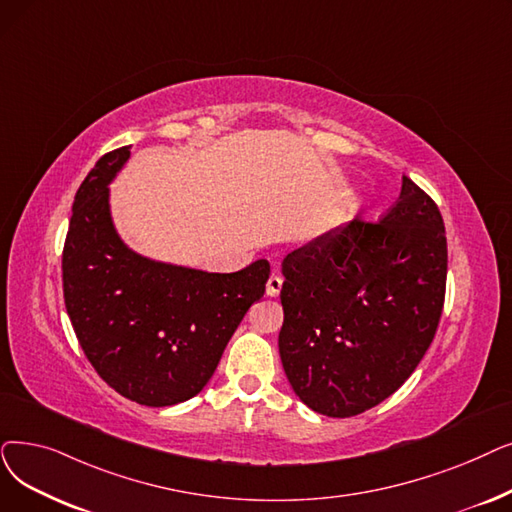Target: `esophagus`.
<instances>
[{
	"mask_svg": "<svg viewBox=\"0 0 512 512\" xmlns=\"http://www.w3.org/2000/svg\"><path fill=\"white\" fill-rule=\"evenodd\" d=\"M282 291V278L280 276H270L268 280V286H265V293H268V297H278Z\"/></svg>",
	"mask_w": 512,
	"mask_h": 512,
	"instance_id": "esophagus-1",
	"label": "esophagus"
}]
</instances>
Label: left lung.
Segmentation results:
<instances>
[{"label": "left lung", "mask_w": 512, "mask_h": 512, "mask_svg": "<svg viewBox=\"0 0 512 512\" xmlns=\"http://www.w3.org/2000/svg\"><path fill=\"white\" fill-rule=\"evenodd\" d=\"M446 274L441 213L406 175L381 224L349 221L288 253L278 349L301 402L347 418L402 387L435 337Z\"/></svg>", "instance_id": "obj_1"}]
</instances>
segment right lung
I'll return each mask as SVG.
<instances>
[{
	"label": "right lung",
	"mask_w": 512,
	"mask_h": 512,
	"mask_svg": "<svg viewBox=\"0 0 512 512\" xmlns=\"http://www.w3.org/2000/svg\"><path fill=\"white\" fill-rule=\"evenodd\" d=\"M131 146L94 165L79 186L62 253L64 303L96 372L150 408L182 404L213 376L234 330L265 293L268 259L213 274L133 251L117 232L110 184Z\"/></svg>",
	"instance_id": "add662e5"
}]
</instances>
